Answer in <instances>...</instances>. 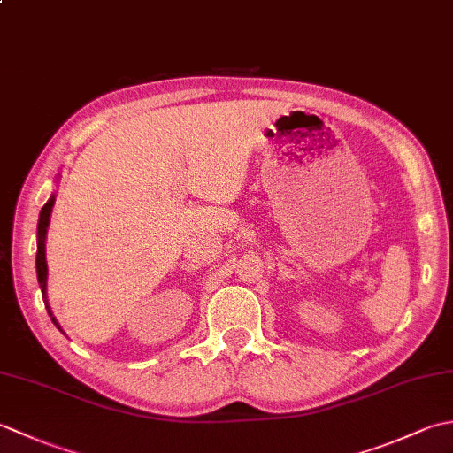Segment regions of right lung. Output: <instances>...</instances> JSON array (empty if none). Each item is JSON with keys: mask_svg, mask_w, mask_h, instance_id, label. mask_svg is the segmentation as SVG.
Wrapping results in <instances>:
<instances>
[{"mask_svg": "<svg viewBox=\"0 0 453 453\" xmlns=\"http://www.w3.org/2000/svg\"><path fill=\"white\" fill-rule=\"evenodd\" d=\"M52 206H54V195L50 200L46 202L41 210V216H38V227H36V276H38V284H41L42 297L46 300V278H48V266H46V232H48V224H50V214H52ZM48 307V302H46ZM48 315L52 317L50 307H48ZM52 323L60 329V325L52 317Z\"/></svg>", "mask_w": 453, "mask_h": 453, "instance_id": "1", "label": "right lung"}]
</instances>
